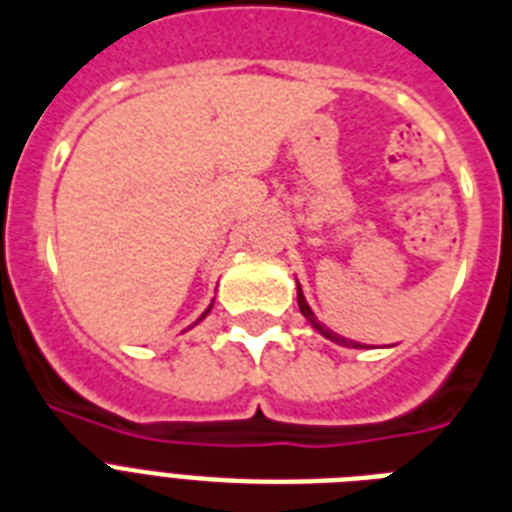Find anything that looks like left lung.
<instances>
[{"label": "left lung", "mask_w": 512, "mask_h": 512, "mask_svg": "<svg viewBox=\"0 0 512 512\" xmlns=\"http://www.w3.org/2000/svg\"><path fill=\"white\" fill-rule=\"evenodd\" d=\"M298 309H301V314H304L306 320L312 322V325L317 327V330H320L322 335H325V338H330V341H335V343H341V346H351V349H362L359 343L349 341V338H341V335H335L333 330H327V327H322L320 322H317V317H314V312H312V309H309V304H306L304 293H301V285H298Z\"/></svg>", "instance_id": "obj_1"}]
</instances>
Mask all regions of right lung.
<instances>
[{"label": "right lung", "mask_w": 512, "mask_h": 512, "mask_svg": "<svg viewBox=\"0 0 512 512\" xmlns=\"http://www.w3.org/2000/svg\"><path fill=\"white\" fill-rule=\"evenodd\" d=\"M208 309H211V306H208ZM208 309H206V312H208ZM203 317H206V314H203Z\"/></svg>", "instance_id": "obj_1"}]
</instances>
